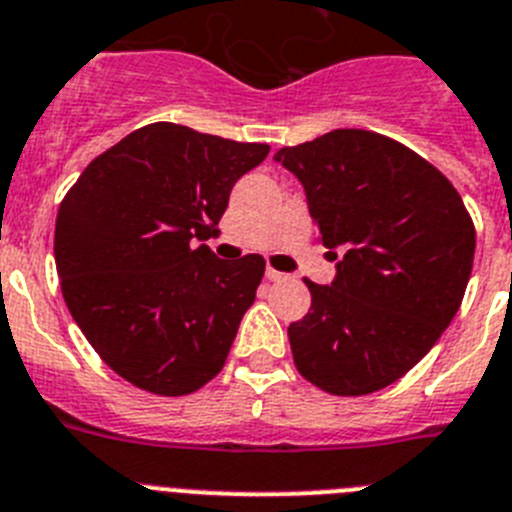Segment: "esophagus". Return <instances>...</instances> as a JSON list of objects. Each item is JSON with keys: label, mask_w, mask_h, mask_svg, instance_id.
Here are the masks:
<instances>
[{"label": "esophagus", "mask_w": 512, "mask_h": 512, "mask_svg": "<svg viewBox=\"0 0 512 512\" xmlns=\"http://www.w3.org/2000/svg\"><path fill=\"white\" fill-rule=\"evenodd\" d=\"M265 278H268V281H275V283H278V281H286L288 275H286V273H281V270L268 268V270H265Z\"/></svg>", "instance_id": "1"}]
</instances>
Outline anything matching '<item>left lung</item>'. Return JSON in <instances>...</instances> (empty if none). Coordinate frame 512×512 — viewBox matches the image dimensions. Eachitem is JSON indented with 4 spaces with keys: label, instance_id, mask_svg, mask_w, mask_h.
Listing matches in <instances>:
<instances>
[{
    "label": "left lung",
    "instance_id": "1",
    "mask_svg": "<svg viewBox=\"0 0 512 512\" xmlns=\"http://www.w3.org/2000/svg\"><path fill=\"white\" fill-rule=\"evenodd\" d=\"M304 185L330 286L306 281L311 309L288 327L293 363L337 397L394 384L420 363L464 299L474 224L451 182L420 154L337 128L275 154Z\"/></svg>",
    "mask_w": 512,
    "mask_h": 512
}]
</instances>
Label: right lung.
I'll use <instances>...</instances> for the list:
<instances>
[{
    "label": "right lung",
    "mask_w": 512,
    "mask_h": 512,
    "mask_svg": "<svg viewBox=\"0 0 512 512\" xmlns=\"http://www.w3.org/2000/svg\"><path fill=\"white\" fill-rule=\"evenodd\" d=\"M177 123H149L92 159L56 216L61 293L102 361L139 389L182 397L224 368L265 273L219 260L234 182L268 157Z\"/></svg>",
    "instance_id": "1"
}]
</instances>
